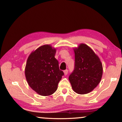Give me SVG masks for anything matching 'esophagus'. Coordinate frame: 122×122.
<instances>
[{
    "label": "esophagus",
    "mask_w": 122,
    "mask_h": 122,
    "mask_svg": "<svg viewBox=\"0 0 122 122\" xmlns=\"http://www.w3.org/2000/svg\"><path fill=\"white\" fill-rule=\"evenodd\" d=\"M63 72H64V74L65 76H66L67 74H68V70H65L64 71H63Z\"/></svg>",
    "instance_id": "esophagus-1"
}]
</instances>
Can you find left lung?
Masks as SVG:
<instances>
[{
  "label": "left lung",
  "mask_w": 122,
  "mask_h": 122,
  "mask_svg": "<svg viewBox=\"0 0 122 122\" xmlns=\"http://www.w3.org/2000/svg\"><path fill=\"white\" fill-rule=\"evenodd\" d=\"M73 50L75 65L73 72L69 76V81L76 93L88 94L100 82L102 65L99 56L85 44H80Z\"/></svg>",
  "instance_id": "1"
}]
</instances>
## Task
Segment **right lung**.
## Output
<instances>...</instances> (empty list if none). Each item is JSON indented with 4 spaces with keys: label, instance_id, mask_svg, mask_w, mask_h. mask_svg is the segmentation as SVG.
Instances as JSON below:
<instances>
[{
    "label": "right lung",
    "instance_id": "1",
    "mask_svg": "<svg viewBox=\"0 0 122 122\" xmlns=\"http://www.w3.org/2000/svg\"><path fill=\"white\" fill-rule=\"evenodd\" d=\"M56 49L50 45L39 47L29 55L25 73L30 88L41 96L52 95L63 76L55 58Z\"/></svg>",
    "mask_w": 122,
    "mask_h": 122
}]
</instances>
